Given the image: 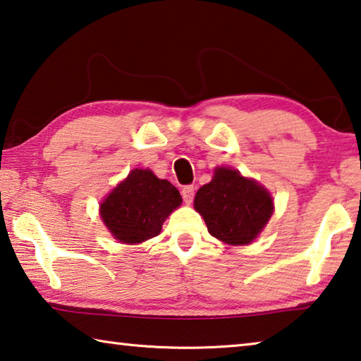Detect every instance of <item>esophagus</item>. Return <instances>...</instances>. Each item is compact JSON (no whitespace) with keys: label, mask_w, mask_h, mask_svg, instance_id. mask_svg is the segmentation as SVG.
Masks as SVG:
<instances>
[{"label":"esophagus","mask_w":361,"mask_h":361,"mask_svg":"<svg viewBox=\"0 0 361 361\" xmlns=\"http://www.w3.org/2000/svg\"><path fill=\"white\" fill-rule=\"evenodd\" d=\"M181 196H183V201L186 204H191L192 202V197H194V186H185L181 190Z\"/></svg>","instance_id":"obj_1"}]
</instances>
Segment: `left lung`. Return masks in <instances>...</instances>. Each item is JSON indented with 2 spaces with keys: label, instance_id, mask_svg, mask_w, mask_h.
Segmentation results:
<instances>
[{
  "label": "left lung",
  "instance_id": "1",
  "mask_svg": "<svg viewBox=\"0 0 361 361\" xmlns=\"http://www.w3.org/2000/svg\"><path fill=\"white\" fill-rule=\"evenodd\" d=\"M212 236L230 245L250 244L270 220L273 199L265 188L238 170L216 167L194 197Z\"/></svg>",
  "mask_w": 361,
  "mask_h": 361
}]
</instances>
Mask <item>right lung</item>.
I'll return each mask as SVG.
<instances>
[{"mask_svg":"<svg viewBox=\"0 0 361 361\" xmlns=\"http://www.w3.org/2000/svg\"><path fill=\"white\" fill-rule=\"evenodd\" d=\"M183 202L180 192L151 170L135 169L101 202L107 230L123 244H140L157 236L167 216Z\"/></svg>","mask_w":361,"mask_h":361,"instance_id":"1","label":"right lung"}]
</instances>
